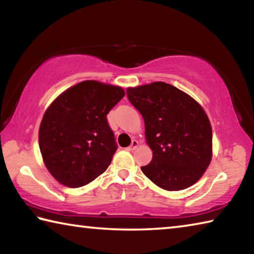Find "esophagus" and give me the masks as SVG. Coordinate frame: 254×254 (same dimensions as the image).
Returning <instances> with one entry per match:
<instances>
[{
    "instance_id": "1",
    "label": "esophagus",
    "mask_w": 254,
    "mask_h": 254,
    "mask_svg": "<svg viewBox=\"0 0 254 254\" xmlns=\"http://www.w3.org/2000/svg\"><path fill=\"white\" fill-rule=\"evenodd\" d=\"M137 147H139V141L133 140L131 145H130V147H128V148H127V150H128V151H133V150L136 149Z\"/></svg>"
}]
</instances>
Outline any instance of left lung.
<instances>
[{"instance_id": "left-lung-1", "label": "left lung", "mask_w": 254, "mask_h": 254, "mask_svg": "<svg viewBox=\"0 0 254 254\" xmlns=\"http://www.w3.org/2000/svg\"><path fill=\"white\" fill-rule=\"evenodd\" d=\"M130 102L144 120L152 160L142 173L165 190L192 186L213 157L209 119L198 102L175 86L154 81L128 87Z\"/></svg>"}]
</instances>
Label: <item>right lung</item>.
<instances>
[{
  "label": "right lung",
  "mask_w": 254,
  "mask_h": 254,
  "mask_svg": "<svg viewBox=\"0 0 254 254\" xmlns=\"http://www.w3.org/2000/svg\"><path fill=\"white\" fill-rule=\"evenodd\" d=\"M124 95L121 86L84 80L48 106L39 127V148L46 168L59 184L78 188L107 169L118 148L106 115Z\"/></svg>",
  "instance_id": "right-lung-1"
}]
</instances>
